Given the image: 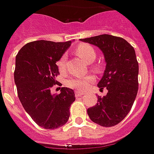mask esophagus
Returning a JSON list of instances; mask_svg holds the SVG:
<instances>
[{"instance_id":"esophagus-1","label":"esophagus","mask_w":154,"mask_h":154,"mask_svg":"<svg viewBox=\"0 0 154 154\" xmlns=\"http://www.w3.org/2000/svg\"><path fill=\"white\" fill-rule=\"evenodd\" d=\"M84 95V92H81L80 91H75V97L78 98V97H81Z\"/></svg>"}]
</instances>
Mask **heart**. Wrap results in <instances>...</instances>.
<instances>
[{"label":"heart","instance_id":"1","mask_svg":"<svg viewBox=\"0 0 154 154\" xmlns=\"http://www.w3.org/2000/svg\"><path fill=\"white\" fill-rule=\"evenodd\" d=\"M75 53L78 56H80V58L85 61L87 63H92L95 61L96 57H97V53L96 51L94 50V48L91 45H87V44H83V45H79L76 50ZM65 64H66V57L65 56H62L56 62V65L59 68L60 71H63L65 68ZM92 68L95 71H98L99 68L98 66H93ZM93 80L92 76H86L83 78H71L67 81V84L69 87L71 88H75V89H79V90H83L87 87V86Z\"/></svg>","mask_w":154,"mask_h":154}]
</instances>
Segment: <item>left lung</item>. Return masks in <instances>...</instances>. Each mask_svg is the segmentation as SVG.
<instances>
[{
	"instance_id": "obj_1",
	"label": "left lung",
	"mask_w": 154,
	"mask_h": 154,
	"mask_svg": "<svg viewBox=\"0 0 154 154\" xmlns=\"http://www.w3.org/2000/svg\"><path fill=\"white\" fill-rule=\"evenodd\" d=\"M98 47L103 52L106 67L98 83L107 94L98 98L95 106L87 109L93 122L103 127H112L122 122L132 108L138 92L139 65L134 48L125 39L103 34L80 39Z\"/></svg>"
}]
</instances>
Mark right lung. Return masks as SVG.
<instances>
[{"mask_svg":"<svg viewBox=\"0 0 154 154\" xmlns=\"http://www.w3.org/2000/svg\"><path fill=\"white\" fill-rule=\"evenodd\" d=\"M72 41L38 40L24 45L16 56L14 82L18 97L25 110L38 126L55 129L68 122L74 92L62 87L59 94L51 89L57 84V61L70 47Z\"/></svg>","mask_w":154,"mask_h":154,"instance_id":"obj_1","label":"right lung"}]
</instances>
